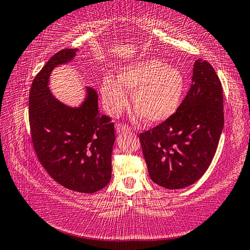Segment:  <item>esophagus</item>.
Here are the masks:
<instances>
[{"label":"esophagus","mask_w":250,"mask_h":250,"mask_svg":"<svg viewBox=\"0 0 250 250\" xmlns=\"http://www.w3.org/2000/svg\"><path fill=\"white\" fill-rule=\"evenodd\" d=\"M128 131H130V129L128 128V126L125 125H118L117 126V132H128Z\"/></svg>","instance_id":"esophagus-1"}]
</instances>
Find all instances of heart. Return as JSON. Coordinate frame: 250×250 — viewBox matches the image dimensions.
I'll return each mask as SVG.
<instances>
[{
    "mask_svg": "<svg viewBox=\"0 0 250 250\" xmlns=\"http://www.w3.org/2000/svg\"><path fill=\"white\" fill-rule=\"evenodd\" d=\"M185 87V78L179 69L164 64L158 59H146L122 67L118 81L105 76L101 94L104 106L111 116L120 115L128 107V93H132L137 119L145 118L149 124H162L178 109Z\"/></svg>",
    "mask_w": 250,
    "mask_h": 250,
    "instance_id": "heart-1",
    "label": "heart"
}]
</instances>
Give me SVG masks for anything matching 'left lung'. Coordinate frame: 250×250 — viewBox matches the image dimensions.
I'll use <instances>...</instances> for the list:
<instances>
[{
	"instance_id": "obj_1",
	"label": "left lung",
	"mask_w": 250,
	"mask_h": 250,
	"mask_svg": "<svg viewBox=\"0 0 250 250\" xmlns=\"http://www.w3.org/2000/svg\"><path fill=\"white\" fill-rule=\"evenodd\" d=\"M191 81L175 115L139 135L149 177L166 189H183L201 178L224 126L222 84L213 66L198 59Z\"/></svg>"
}]
</instances>
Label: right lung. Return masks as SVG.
I'll use <instances>...</instances> for the list:
<instances>
[{
    "label": "right lung",
    "mask_w": 250,
    "mask_h": 250,
    "mask_svg": "<svg viewBox=\"0 0 250 250\" xmlns=\"http://www.w3.org/2000/svg\"><path fill=\"white\" fill-rule=\"evenodd\" d=\"M78 49H64L50 59L34 79L29 93V125L35 152L52 178L70 190L94 193L111 178L115 125L98 110L96 90L86 87L79 107L53 96L49 79L59 65L67 64Z\"/></svg>",
    "instance_id": "obj_1"
}]
</instances>
